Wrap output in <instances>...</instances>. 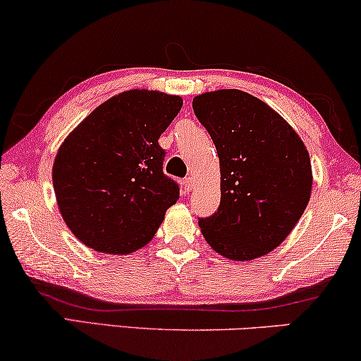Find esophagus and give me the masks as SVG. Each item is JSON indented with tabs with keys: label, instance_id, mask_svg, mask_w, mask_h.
I'll return each mask as SVG.
<instances>
[{
	"label": "esophagus",
	"instance_id": "obj_1",
	"mask_svg": "<svg viewBox=\"0 0 361 361\" xmlns=\"http://www.w3.org/2000/svg\"><path fill=\"white\" fill-rule=\"evenodd\" d=\"M183 188H185L186 192H190L192 188H195V181H192V178H190V176H188V178L183 180Z\"/></svg>",
	"mask_w": 361,
	"mask_h": 361
}]
</instances>
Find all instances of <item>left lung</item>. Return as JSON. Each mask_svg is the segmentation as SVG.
<instances>
[{"instance_id":"left-lung-1","label":"left lung","mask_w":361,"mask_h":361,"mask_svg":"<svg viewBox=\"0 0 361 361\" xmlns=\"http://www.w3.org/2000/svg\"><path fill=\"white\" fill-rule=\"evenodd\" d=\"M221 165V204L197 221L206 242L229 260L271 252L306 209L312 188L306 145L276 111L240 90L192 99Z\"/></svg>"}]
</instances>
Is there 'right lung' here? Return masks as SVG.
Masks as SVG:
<instances>
[{
	"label": "right lung",
	"mask_w": 361,
	"mask_h": 361,
	"mask_svg": "<svg viewBox=\"0 0 361 361\" xmlns=\"http://www.w3.org/2000/svg\"><path fill=\"white\" fill-rule=\"evenodd\" d=\"M180 96L129 90L104 101L60 145L52 180L65 224L86 247L126 255L154 238L180 188L164 173L161 132Z\"/></svg>",
	"instance_id": "obj_1"
}]
</instances>
